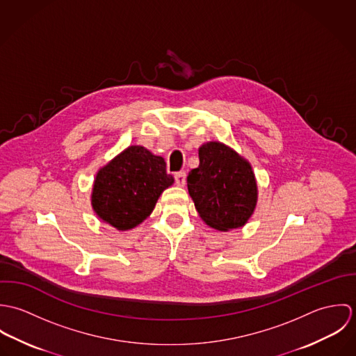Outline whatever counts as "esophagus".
I'll return each mask as SVG.
<instances>
[{
  "label": "esophagus",
  "mask_w": 356,
  "mask_h": 356,
  "mask_svg": "<svg viewBox=\"0 0 356 356\" xmlns=\"http://www.w3.org/2000/svg\"><path fill=\"white\" fill-rule=\"evenodd\" d=\"M174 179H175V184L178 186H185L186 184V172L185 171H179L174 175Z\"/></svg>",
  "instance_id": "obj_1"
}]
</instances>
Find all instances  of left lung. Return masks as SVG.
Here are the masks:
<instances>
[{
	"mask_svg": "<svg viewBox=\"0 0 356 356\" xmlns=\"http://www.w3.org/2000/svg\"><path fill=\"white\" fill-rule=\"evenodd\" d=\"M200 164L188 175V191L204 222L226 232L245 225L254 212L257 188L248 161L220 143L199 149Z\"/></svg>",
	"mask_w": 356,
	"mask_h": 356,
	"instance_id": "1",
	"label": "left lung"
}]
</instances>
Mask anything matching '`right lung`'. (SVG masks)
<instances>
[{
	"label": "right lung",
	"instance_id": "obj_1",
	"mask_svg": "<svg viewBox=\"0 0 356 356\" xmlns=\"http://www.w3.org/2000/svg\"><path fill=\"white\" fill-rule=\"evenodd\" d=\"M172 182L163 157L144 147H130L99 171L92 204L102 220L118 230H129L149 216Z\"/></svg>",
	"mask_w": 356,
	"mask_h": 356
}]
</instances>
